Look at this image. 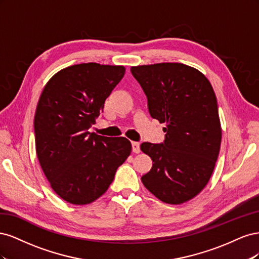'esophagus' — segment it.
I'll list each match as a JSON object with an SVG mask.
<instances>
[{
  "mask_svg": "<svg viewBox=\"0 0 259 259\" xmlns=\"http://www.w3.org/2000/svg\"><path fill=\"white\" fill-rule=\"evenodd\" d=\"M132 150L134 153H139L140 152V144L137 142H133L132 143Z\"/></svg>",
  "mask_w": 259,
  "mask_h": 259,
  "instance_id": "esophagus-1",
  "label": "esophagus"
}]
</instances>
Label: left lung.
<instances>
[{"mask_svg":"<svg viewBox=\"0 0 259 259\" xmlns=\"http://www.w3.org/2000/svg\"><path fill=\"white\" fill-rule=\"evenodd\" d=\"M131 71L146 94L149 113L166 124L164 143L140 145L152 160L142 182L162 202L182 204L207 185L218 158L222 126L214 90L199 70L179 62Z\"/></svg>","mask_w":259,"mask_h":259,"instance_id":"left-lung-1","label":"left lung"}]
</instances>
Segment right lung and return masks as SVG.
<instances>
[{"label": "right lung", "instance_id": "right-lung-1", "mask_svg": "<svg viewBox=\"0 0 259 259\" xmlns=\"http://www.w3.org/2000/svg\"><path fill=\"white\" fill-rule=\"evenodd\" d=\"M124 73L123 66H70L51 77L38 99L37 159L52 189L71 204H90L101 197L131 154L132 145L125 137L89 132Z\"/></svg>", "mask_w": 259, "mask_h": 259}]
</instances>
